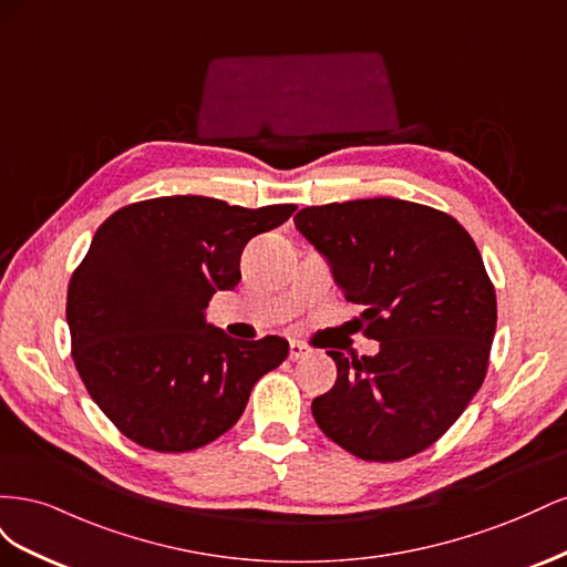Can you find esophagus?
<instances>
[{"label":"esophagus","mask_w":567,"mask_h":567,"mask_svg":"<svg viewBox=\"0 0 567 567\" xmlns=\"http://www.w3.org/2000/svg\"><path fill=\"white\" fill-rule=\"evenodd\" d=\"M310 354H312L310 348L302 346V342H298V340H290V359H293V362H298V359L310 357Z\"/></svg>","instance_id":"esophagus-1"}]
</instances>
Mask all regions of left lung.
I'll return each mask as SVG.
<instances>
[{"label": "left lung", "mask_w": 567, "mask_h": 567, "mask_svg": "<svg viewBox=\"0 0 567 567\" xmlns=\"http://www.w3.org/2000/svg\"><path fill=\"white\" fill-rule=\"evenodd\" d=\"M293 221L379 340L373 357L329 352L338 379L312 402L317 425L367 461L431 447L483 385L494 340V286L473 238L400 198L312 205Z\"/></svg>", "instance_id": "obj_1"}]
</instances>
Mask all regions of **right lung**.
<instances>
[{
    "instance_id": "obj_1",
    "label": "right lung",
    "mask_w": 567,
    "mask_h": 567,
    "mask_svg": "<svg viewBox=\"0 0 567 567\" xmlns=\"http://www.w3.org/2000/svg\"><path fill=\"white\" fill-rule=\"evenodd\" d=\"M293 213L165 196L120 208L96 229L68 286L65 319L80 379L120 433L156 452H192L241 419L288 340H236L205 307L241 281L250 238Z\"/></svg>"
}]
</instances>
